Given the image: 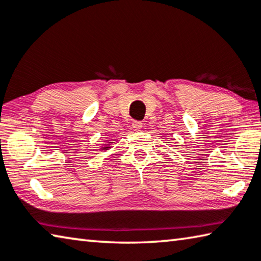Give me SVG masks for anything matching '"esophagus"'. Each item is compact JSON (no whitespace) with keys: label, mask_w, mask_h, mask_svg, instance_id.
I'll return each instance as SVG.
<instances>
[{"label":"esophagus","mask_w":261,"mask_h":261,"mask_svg":"<svg viewBox=\"0 0 261 261\" xmlns=\"http://www.w3.org/2000/svg\"><path fill=\"white\" fill-rule=\"evenodd\" d=\"M132 127H134V130L139 131L141 127H143V123L139 122V121H134V122H132Z\"/></svg>","instance_id":"34e87169"}]
</instances>
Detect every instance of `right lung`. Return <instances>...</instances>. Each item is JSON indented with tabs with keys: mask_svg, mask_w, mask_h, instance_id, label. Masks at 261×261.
<instances>
[{
	"mask_svg": "<svg viewBox=\"0 0 261 261\" xmlns=\"http://www.w3.org/2000/svg\"><path fill=\"white\" fill-rule=\"evenodd\" d=\"M101 148H103V149H108V148H109V147H108V146H107V147H101Z\"/></svg>",
	"mask_w": 261,
	"mask_h": 261,
	"instance_id": "1",
	"label": "right lung"
}]
</instances>
